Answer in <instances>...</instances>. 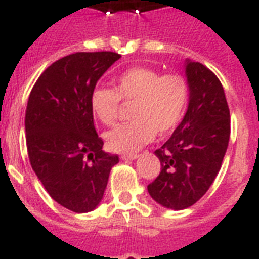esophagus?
Returning a JSON list of instances; mask_svg holds the SVG:
<instances>
[{"label": "esophagus", "instance_id": "obj_1", "mask_svg": "<svg viewBox=\"0 0 259 259\" xmlns=\"http://www.w3.org/2000/svg\"><path fill=\"white\" fill-rule=\"evenodd\" d=\"M138 157L137 153H127V154H122L121 158L122 160H136Z\"/></svg>", "mask_w": 259, "mask_h": 259}]
</instances>
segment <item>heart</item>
I'll list each match as a JSON object with an SVG mask.
<instances>
[{"label": "heart", "instance_id": "heart-1", "mask_svg": "<svg viewBox=\"0 0 259 259\" xmlns=\"http://www.w3.org/2000/svg\"><path fill=\"white\" fill-rule=\"evenodd\" d=\"M188 98L189 86L181 75H160L152 68L133 67L118 75L114 90L94 89L90 107L103 125L111 126L118 119L119 101L133 103L132 122L105 134L110 149L125 153L146 145L156 133L172 132L184 115Z\"/></svg>", "mask_w": 259, "mask_h": 259}]
</instances>
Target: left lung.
I'll return each instance as SVG.
<instances>
[{"label": "left lung", "mask_w": 259, "mask_h": 259, "mask_svg": "<svg viewBox=\"0 0 259 259\" xmlns=\"http://www.w3.org/2000/svg\"><path fill=\"white\" fill-rule=\"evenodd\" d=\"M188 109L170 138L154 152L161 172L148 185L158 204L184 209L204 195L221 170L230 140V110L217 75L201 63L185 62Z\"/></svg>", "instance_id": "left-lung-1"}]
</instances>
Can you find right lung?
I'll return each mask as SVG.
<instances>
[{"label": "right lung", "mask_w": 259, "mask_h": 259, "mask_svg": "<svg viewBox=\"0 0 259 259\" xmlns=\"http://www.w3.org/2000/svg\"><path fill=\"white\" fill-rule=\"evenodd\" d=\"M121 58L115 52H76L47 68L30 91L25 113L30 165L56 203L90 212L105 193L119 158L102 150L90 95L102 75Z\"/></svg>", "instance_id": "obj_1"}]
</instances>
